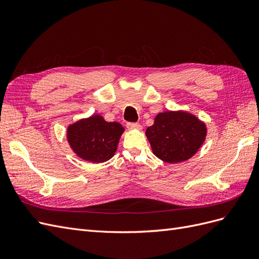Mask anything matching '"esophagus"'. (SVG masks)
I'll return each instance as SVG.
<instances>
[{
  "mask_svg": "<svg viewBox=\"0 0 259 259\" xmlns=\"http://www.w3.org/2000/svg\"><path fill=\"white\" fill-rule=\"evenodd\" d=\"M126 126L128 130H137V131L142 130V125L138 123H127Z\"/></svg>",
  "mask_w": 259,
  "mask_h": 259,
  "instance_id": "1",
  "label": "esophagus"
}]
</instances>
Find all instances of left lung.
<instances>
[{
    "label": "left lung",
    "instance_id": "obj_1",
    "mask_svg": "<svg viewBox=\"0 0 259 259\" xmlns=\"http://www.w3.org/2000/svg\"><path fill=\"white\" fill-rule=\"evenodd\" d=\"M206 134V124L184 110L160 112L152 126L146 130L153 154L170 164L191 159L205 142Z\"/></svg>",
    "mask_w": 259,
    "mask_h": 259
}]
</instances>
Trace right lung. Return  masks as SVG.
I'll list each match as a JSON object with an SVG mask.
<instances>
[{
    "mask_svg": "<svg viewBox=\"0 0 259 259\" xmlns=\"http://www.w3.org/2000/svg\"><path fill=\"white\" fill-rule=\"evenodd\" d=\"M124 127L117 122H107L103 115L93 114L68 125L67 140L80 159L103 163L115 154Z\"/></svg>",
    "mask_w": 259,
    "mask_h": 259,
    "instance_id": "1",
    "label": "right lung"
}]
</instances>
